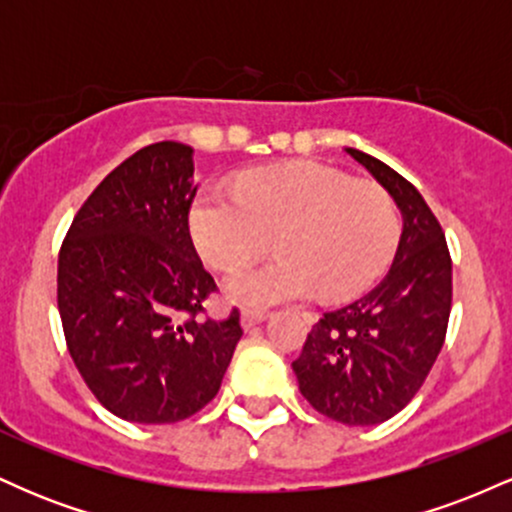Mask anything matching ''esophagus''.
<instances>
[{
	"mask_svg": "<svg viewBox=\"0 0 512 512\" xmlns=\"http://www.w3.org/2000/svg\"><path fill=\"white\" fill-rule=\"evenodd\" d=\"M267 317V313H257V310H243V313H240V325H243V330H252V327L260 325Z\"/></svg>",
	"mask_w": 512,
	"mask_h": 512,
	"instance_id": "obj_1",
	"label": "esophagus"
}]
</instances>
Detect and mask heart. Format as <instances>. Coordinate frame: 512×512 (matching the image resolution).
Returning <instances> with one entry per match:
<instances>
[{"mask_svg": "<svg viewBox=\"0 0 512 512\" xmlns=\"http://www.w3.org/2000/svg\"><path fill=\"white\" fill-rule=\"evenodd\" d=\"M190 228L204 260L226 272L274 240L279 255L226 281L233 303L272 308L315 291L339 301L368 289L395 255L399 214L375 182L320 163H289L248 170L233 192H199Z\"/></svg>", "mask_w": 512, "mask_h": 512, "instance_id": "obj_1", "label": "heart"}]
</instances>
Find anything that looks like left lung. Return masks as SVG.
I'll return each instance as SVG.
<instances>
[{
	"label": "left lung",
	"instance_id": "obj_1",
	"mask_svg": "<svg viewBox=\"0 0 512 512\" xmlns=\"http://www.w3.org/2000/svg\"><path fill=\"white\" fill-rule=\"evenodd\" d=\"M346 154L395 199L402 236L383 281L322 315L291 366L313 409L346 426H375L407 407L443 349L452 262L443 228L419 190L378 158L358 149Z\"/></svg>",
	"mask_w": 512,
	"mask_h": 512
}]
</instances>
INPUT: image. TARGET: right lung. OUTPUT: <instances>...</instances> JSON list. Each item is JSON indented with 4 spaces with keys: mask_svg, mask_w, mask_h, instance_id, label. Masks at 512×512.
I'll return each mask as SVG.
<instances>
[{
    "mask_svg": "<svg viewBox=\"0 0 512 512\" xmlns=\"http://www.w3.org/2000/svg\"><path fill=\"white\" fill-rule=\"evenodd\" d=\"M195 149L144 146L91 192L57 264L67 349L88 390L132 424L204 409L243 337L240 313L202 317L216 291L190 238Z\"/></svg>",
    "mask_w": 512,
    "mask_h": 512,
    "instance_id": "1",
    "label": "right lung"
}]
</instances>
